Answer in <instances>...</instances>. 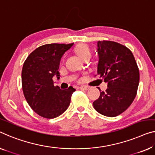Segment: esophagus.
Here are the masks:
<instances>
[{
    "label": "esophagus",
    "instance_id": "34e87169",
    "mask_svg": "<svg viewBox=\"0 0 155 155\" xmlns=\"http://www.w3.org/2000/svg\"><path fill=\"white\" fill-rule=\"evenodd\" d=\"M79 88L81 90H84V91H87L89 89V87L87 86H84V85H82V86H80Z\"/></svg>",
    "mask_w": 155,
    "mask_h": 155
}]
</instances>
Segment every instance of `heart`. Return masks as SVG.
<instances>
[{"label": "heart", "mask_w": 155, "mask_h": 155, "mask_svg": "<svg viewBox=\"0 0 155 155\" xmlns=\"http://www.w3.org/2000/svg\"><path fill=\"white\" fill-rule=\"evenodd\" d=\"M75 52L82 59H84L86 57H91V51L88 46L86 44H79L75 47Z\"/></svg>", "instance_id": "1"}]
</instances>
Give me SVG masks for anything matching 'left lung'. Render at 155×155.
Returning <instances> with one entry per match:
<instances>
[{"instance_id":"1","label":"left lung","mask_w":155,"mask_h":155,"mask_svg":"<svg viewBox=\"0 0 155 155\" xmlns=\"http://www.w3.org/2000/svg\"><path fill=\"white\" fill-rule=\"evenodd\" d=\"M97 74L107 83L105 92L93 107L100 114L115 117L127 109L134 100L139 83V70L134 55L125 46L112 41H98Z\"/></svg>"}]
</instances>
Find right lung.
Here are the masks:
<instances>
[{"instance_id": "obj_1", "label": "right lung", "mask_w": 155, "mask_h": 155, "mask_svg": "<svg viewBox=\"0 0 155 155\" xmlns=\"http://www.w3.org/2000/svg\"><path fill=\"white\" fill-rule=\"evenodd\" d=\"M71 44H47L37 48L25 61L21 72L22 89L30 107L37 114L47 119L63 114L70 104L76 90L70 86L61 90L54 86L53 77H60L61 58Z\"/></svg>"}]
</instances>
